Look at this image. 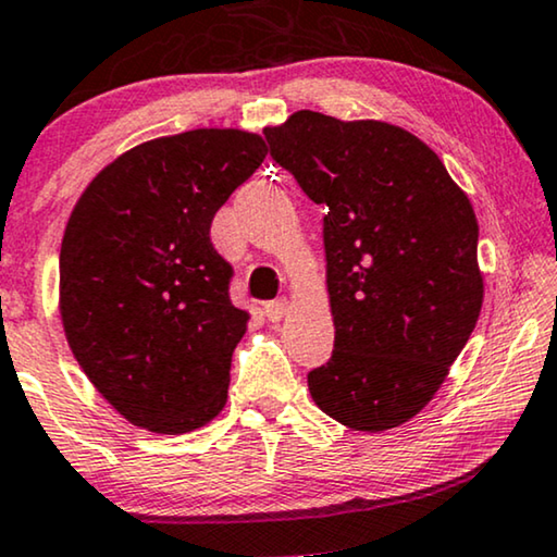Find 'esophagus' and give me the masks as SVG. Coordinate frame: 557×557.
<instances>
[{"instance_id":"1","label":"esophagus","mask_w":557,"mask_h":557,"mask_svg":"<svg viewBox=\"0 0 557 557\" xmlns=\"http://www.w3.org/2000/svg\"><path fill=\"white\" fill-rule=\"evenodd\" d=\"M287 310V300L285 297H280V300H272L264 305V315H268V320H272V323H277V320H282V315H285Z\"/></svg>"}]
</instances>
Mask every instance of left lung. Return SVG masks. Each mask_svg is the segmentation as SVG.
Returning <instances> with one entry per match:
<instances>
[{"label":"left lung","mask_w":557,"mask_h":557,"mask_svg":"<svg viewBox=\"0 0 557 557\" xmlns=\"http://www.w3.org/2000/svg\"><path fill=\"white\" fill-rule=\"evenodd\" d=\"M270 156L323 203L333 356L312 401L356 432L424 409L482 310L480 226L467 194L413 133L297 111L264 128Z\"/></svg>","instance_id":"1"}]
</instances>
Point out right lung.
<instances>
[{"instance_id": "1", "label": "right lung", "mask_w": 557, "mask_h": 557, "mask_svg": "<svg viewBox=\"0 0 557 557\" xmlns=\"http://www.w3.org/2000/svg\"><path fill=\"white\" fill-rule=\"evenodd\" d=\"M268 146L197 128L131 148L92 178L60 249V315L77 363L131 424L184 434L226 404L247 312L211 219Z\"/></svg>"}]
</instances>
